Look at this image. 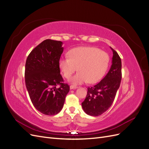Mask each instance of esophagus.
Masks as SVG:
<instances>
[{"instance_id":"34e87169","label":"esophagus","mask_w":149,"mask_h":149,"mask_svg":"<svg viewBox=\"0 0 149 149\" xmlns=\"http://www.w3.org/2000/svg\"><path fill=\"white\" fill-rule=\"evenodd\" d=\"M70 89H76V88H78V87L74 86H73V85L70 86Z\"/></svg>"}]
</instances>
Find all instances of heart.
<instances>
[{
  "mask_svg": "<svg viewBox=\"0 0 149 149\" xmlns=\"http://www.w3.org/2000/svg\"><path fill=\"white\" fill-rule=\"evenodd\" d=\"M69 57H61L59 66L66 79H70L78 69V72L71 79L78 85L88 82L95 83L104 75L109 63L108 54L93 47H79L71 49Z\"/></svg>",
  "mask_w": 149,
  "mask_h": 149,
  "instance_id": "b5f03b06",
  "label": "heart"
}]
</instances>
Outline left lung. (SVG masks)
<instances>
[{
    "label": "left lung",
    "mask_w": 149,
    "mask_h": 149,
    "mask_svg": "<svg viewBox=\"0 0 149 149\" xmlns=\"http://www.w3.org/2000/svg\"><path fill=\"white\" fill-rule=\"evenodd\" d=\"M112 65L101 81L88 88L86 97L81 103L83 111L91 116H100L111 106L120 86L122 78L120 58L113 48Z\"/></svg>",
    "instance_id": "8db88e82"
}]
</instances>
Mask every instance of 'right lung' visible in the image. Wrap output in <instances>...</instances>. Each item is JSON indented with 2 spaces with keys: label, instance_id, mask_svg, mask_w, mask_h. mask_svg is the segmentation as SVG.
I'll return each mask as SVG.
<instances>
[{
  "label": "right lung",
  "instance_id": "obj_1",
  "mask_svg": "<svg viewBox=\"0 0 149 149\" xmlns=\"http://www.w3.org/2000/svg\"><path fill=\"white\" fill-rule=\"evenodd\" d=\"M63 42L44 40L30 52L25 63V85L36 109L47 116L58 114L64 105L70 86L63 81L59 60ZM59 85V88L56 86Z\"/></svg>",
  "mask_w": 149,
  "mask_h": 149
}]
</instances>
